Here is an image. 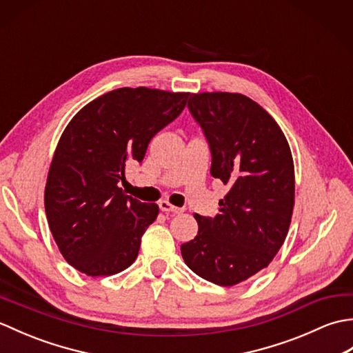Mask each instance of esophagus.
I'll return each instance as SVG.
<instances>
[{"mask_svg":"<svg viewBox=\"0 0 353 353\" xmlns=\"http://www.w3.org/2000/svg\"><path fill=\"white\" fill-rule=\"evenodd\" d=\"M159 209H161L162 212H171V214H181L182 212L181 208L172 206L170 201H167V200H161L159 201Z\"/></svg>","mask_w":353,"mask_h":353,"instance_id":"esophagus-1","label":"esophagus"}]
</instances>
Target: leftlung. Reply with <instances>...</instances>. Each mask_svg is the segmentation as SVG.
<instances>
[{
	"label": "left lung",
	"instance_id": "8db88e82",
	"mask_svg": "<svg viewBox=\"0 0 353 353\" xmlns=\"http://www.w3.org/2000/svg\"><path fill=\"white\" fill-rule=\"evenodd\" d=\"M188 109L211 150V174L229 192L214 219L196 214L197 236L182 244V256L200 277L232 287L265 268L288 234L291 150L274 119L245 95L192 94Z\"/></svg>",
	"mask_w": 353,
	"mask_h": 353
}]
</instances>
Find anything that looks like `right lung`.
<instances>
[{
	"label": "right lung",
	"instance_id": "right-lung-1",
	"mask_svg": "<svg viewBox=\"0 0 353 353\" xmlns=\"http://www.w3.org/2000/svg\"><path fill=\"white\" fill-rule=\"evenodd\" d=\"M190 94L119 88L95 99L66 125L45 186L52 238L74 268L110 276L130 267L159 208L125 196L127 165L142 162L150 141L182 114Z\"/></svg>",
	"mask_w": 353,
	"mask_h": 353
}]
</instances>
